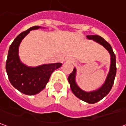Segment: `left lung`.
I'll list each match as a JSON object with an SVG mask.
<instances>
[{"mask_svg": "<svg viewBox=\"0 0 126 126\" xmlns=\"http://www.w3.org/2000/svg\"><path fill=\"white\" fill-rule=\"evenodd\" d=\"M86 37L87 38L93 40L95 42L103 45V47L108 50L111 57V67H110L109 73L107 76L105 84L98 90H95L93 92H90V93L84 92L81 90L78 86L75 81V76H76V70L75 68L74 69V70L71 74H69L68 77V81L70 84L71 90L75 94V96L79 98V99H81L83 101H85L88 103H90V104H93V103H97L99 100L103 99L105 96L108 94L110 90H111V88L113 85L115 77L116 75V58H115V55L113 52V50L112 49L111 45L106 40H105V39H103L102 37L96 36H96H87Z\"/></svg>", "mask_w": 126, "mask_h": 126, "instance_id": "left-lung-1", "label": "left lung"}]
</instances>
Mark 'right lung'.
<instances>
[{"instance_id":"obj_1","label":"right lung","mask_w":126,"mask_h":126,"mask_svg":"<svg viewBox=\"0 0 126 126\" xmlns=\"http://www.w3.org/2000/svg\"><path fill=\"white\" fill-rule=\"evenodd\" d=\"M39 28L40 27H32L15 38L9 47L6 61V71L11 84L19 92L27 95L36 94L43 90L52 72L62 65L58 63L29 67L20 62L18 48L21 40L31 30Z\"/></svg>"}]
</instances>
